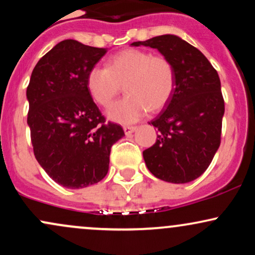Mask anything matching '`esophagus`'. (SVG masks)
<instances>
[{"label":"esophagus","instance_id":"obj_1","mask_svg":"<svg viewBox=\"0 0 255 255\" xmlns=\"http://www.w3.org/2000/svg\"><path fill=\"white\" fill-rule=\"evenodd\" d=\"M136 129H137V127H135V126H125V127H124L126 135H129V134L134 133V131H135Z\"/></svg>","mask_w":255,"mask_h":255}]
</instances>
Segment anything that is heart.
I'll list each match as a JSON object with an SVG mask.
<instances>
[{
	"mask_svg": "<svg viewBox=\"0 0 255 255\" xmlns=\"http://www.w3.org/2000/svg\"><path fill=\"white\" fill-rule=\"evenodd\" d=\"M86 86L91 97L102 107H109L121 92L127 93L108 110L109 119L131 124L148 109H162L170 99L175 72L168 58L140 49H126L114 55L107 67L96 64L87 73Z\"/></svg>",
	"mask_w": 255,
	"mask_h": 255,
	"instance_id": "obj_1",
	"label": "heart"
}]
</instances>
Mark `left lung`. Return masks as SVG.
Here are the masks:
<instances>
[{
    "mask_svg": "<svg viewBox=\"0 0 255 255\" xmlns=\"http://www.w3.org/2000/svg\"><path fill=\"white\" fill-rule=\"evenodd\" d=\"M130 45L157 49L175 72L171 97L150 124L159 135L142 152L146 166L166 182H191L209 168L221 145L224 99L218 73L203 52L174 34Z\"/></svg>",
    "mask_w": 255,
    "mask_h": 255,
    "instance_id": "1",
    "label": "left lung"
}]
</instances>
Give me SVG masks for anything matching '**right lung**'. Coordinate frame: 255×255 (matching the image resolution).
Segmentation results:
<instances>
[{
  "label": "right lung",
  "mask_w": 255,
  "mask_h": 255,
  "mask_svg": "<svg viewBox=\"0 0 255 255\" xmlns=\"http://www.w3.org/2000/svg\"><path fill=\"white\" fill-rule=\"evenodd\" d=\"M107 54L74 39L38 61L26 91L34 157L55 182L79 189L103 180L111 146L125 135L105 122L86 86L87 73Z\"/></svg>",
  "instance_id": "obj_1"
}]
</instances>
